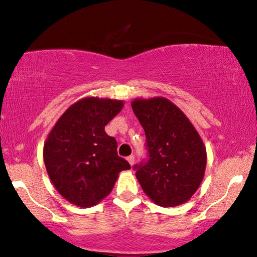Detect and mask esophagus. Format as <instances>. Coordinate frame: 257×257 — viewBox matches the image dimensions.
<instances>
[{
    "instance_id": "34e87169",
    "label": "esophagus",
    "mask_w": 257,
    "mask_h": 257,
    "mask_svg": "<svg viewBox=\"0 0 257 257\" xmlns=\"http://www.w3.org/2000/svg\"><path fill=\"white\" fill-rule=\"evenodd\" d=\"M126 161L129 162V164H131V166H133V164L135 163V158H134V156H128V157H126Z\"/></svg>"
}]
</instances>
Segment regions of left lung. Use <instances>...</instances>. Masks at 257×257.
<instances>
[{"instance_id": "1", "label": "left lung", "mask_w": 257, "mask_h": 257, "mask_svg": "<svg viewBox=\"0 0 257 257\" xmlns=\"http://www.w3.org/2000/svg\"><path fill=\"white\" fill-rule=\"evenodd\" d=\"M146 134L149 161L135 166V175L146 196L159 206L188 202L203 181L206 150L191 120L163 96L132 101Z\"/></svg>"}]
</instances>
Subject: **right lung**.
<instances>
[{"mask_svg": "<svg viewBox=\"0 0 257 257\" xmlns=\"http://www.w3.org/2000/svg\"><path fill=\"white\" fill-rule=\"evenodd\" d=\"M123 100L87 96L61 114L43 146L52 184L67 202L89 208L111 193L122 170L131 164L117 155L116 139L105 125L119 113Z\"/></svg>", "mask_w": 257, "mask_h": 257, "instance_id": "right-lung-1", "label": "right lung"}]
</instances>
